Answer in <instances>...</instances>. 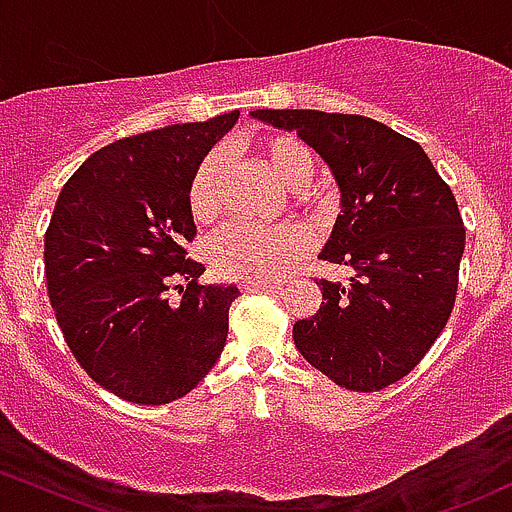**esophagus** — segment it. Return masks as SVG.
<instances>
[{"mask_svg": "<svg viewBox=\"0 0 512 512\" xmlns=\"http://www.w3.org/2000/svg\"><path fill=\"white\" fill-rule=\"evenodd\" d=\"M242 289L245 292H280V287L272 285V282H245Z\"/></svg>", "mask_w": 512, "mask_h": 512, "instance_id": "obj_1", "label": "esophagus"}]
</instances>
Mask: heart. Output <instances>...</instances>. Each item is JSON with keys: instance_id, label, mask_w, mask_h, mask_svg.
Listing matches in <instances>:
<instances>
[{"instance_id": "heart-1", "label": "heart", "mask_w": 512, "mask_h": 512, "mask_svg": "<svg viewBox=\"0 0 512 512\" xmlns=\"http://www.w3.org/2000/svg\"><path fill=\"white\" fill-rule=\"evenodd\" d=\"M277 183L302 188L312 178L314 158L302 141L287 133L265 138L257 148ZM188 208L198 223H210L220 210V158L208 153L188 183ZM210 262L230 280L272 282L285 277L307 252V232L299 225L255 227L247 223L227 225L210 240Z\"/></svg>"}]
</instances>
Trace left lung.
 I'll list each match as a JSON object with an SVG mask.
<instances>
[{"mask_svg": "<svg viewBox=\"0 0 512 512\" xmlns=\"http://www.w3.org/2000/svg\"><path fill=\"white\" fill-rule=\"evenodd\" d=\"M250 116L297 133L339 188L342 215L319 257L354 277L317 282L324 302L294 324V347L349 391L404 379L456 302L466 230L451 188L416 141L374 118L299 108Z\"/></svg>", "mask_w": 512, "mask_h": 512, "instance_id": "1", "label": "left lung"}]
</instances>
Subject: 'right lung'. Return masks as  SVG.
I'll return each instance as SVG.
<instances>
[{"instance_id":"1","label":"right lung","mask_w":512,"mask_h":512,"mask_svg":"<svg viewBox=\"0 0 512 512\" xmlns=\"http://www.w3.org/2000/svg\"><path fill=\"white\" fill-rule=\"evenodd\" d=\"M237 116L121 138L86 158L54 205L44 270L56 322L86 374L133 404L180 399L223 354L240 289L198 285L205 267L183 245L195 237L190 175Z\"/></svg>"}]
</instances>
